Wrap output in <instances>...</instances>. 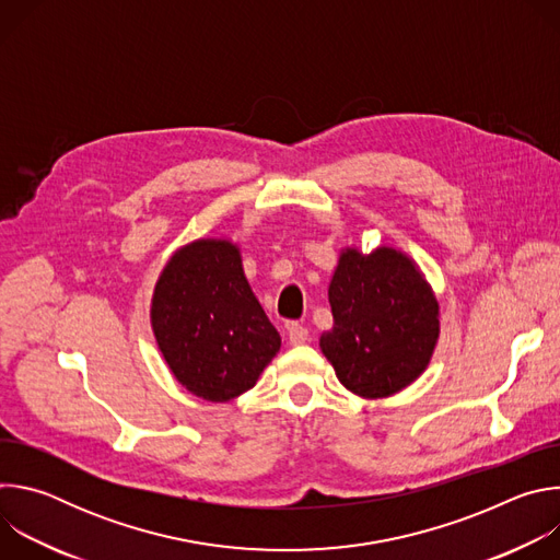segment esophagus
Returning a JSON list of instances; mask_svg holds the SVG:
<instances>
[{
  "label": "esophagus",
  "instance_id": "1",
  "mask_svg": "<svg viewBox=\"0 0 560 560\" xmlns=\"http://www.w3.org/2000/svg\"><path fill=\"white\" fill-rule=\"evenodd\" d=\"M288 339L292 346H303L307 339H310V332L305 326H299V324H292L290 330H288Z\"/></svg>",
  "mask_w": 560,
  "mask_h": 560
}]
</instances>
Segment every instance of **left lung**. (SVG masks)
<instances>
[{"mask_svg": "<svg viewBox=\"0 0 560 560\" xmlns=\"http://www.w3.org/2000/svg\"><path fill=\"white\" fill-rule=\"evenodd\" d=\"M328 299L335 326L318 346L350 392L385 398L425 372L441 332L439 301L406 253L341 250Z\"/></svg>", "mask_w": 560, "mask_h": 560, "instance_id": "8db88e82", "label": "left lung"}]
</instances>
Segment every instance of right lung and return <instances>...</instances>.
Instances as JSON below:
<instances>
[{"label": "right lung", "instance_id": "1", "mask_svg": "<svg viewBox=\"0 0 560 560\" xmlns=\"http://www.w3.org/2000/svg\"><path fill=\"white\" fill-rule=\"evenodd\" d=\"M150 324L175 378L212 404L248 392L281 348L230 238H197L171 257L152 292Z\"/></svg>", "mask_w": 560, "mask_h": 560}]
</instances>
